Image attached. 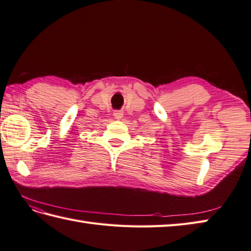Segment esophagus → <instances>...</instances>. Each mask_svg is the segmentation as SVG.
Instances as JSON below:
<instances>
[{"label": "esophagus", "instance_id": "34e87169", "mask_svg": "<svg viewBox=\"0 0 251 251\" xmlns=\"http://www.w3.org/2000/svg\"><path fill=\"white\" fill-rule=\"evenodd\" d=\"M122 116H124V113H122L121 110H117V111H115V113H114V117H115L116 119H118V120H120L122 118Z\"/></svg>", "mask_w": 251, "mask_h": 251}]
</instances>
